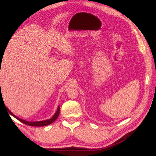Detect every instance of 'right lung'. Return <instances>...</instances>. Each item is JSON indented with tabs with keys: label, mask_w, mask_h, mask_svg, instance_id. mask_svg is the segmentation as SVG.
Here are the masks:
<instances>
[{
	"label": "right lung",
	"mask_w": 156,
	"mask_h": 156,
	"mask_svg": "<svg viewBox=\"0 0 156 156\" xmlns=\"http://www.w3.org/2000/svg\"><path fill=\"white\" fill-rule=\"evenodd\" d=\"M1 96H2V93L1 92L0 93V98ZM6 108H7V107H6ZM7 110H8V111H9V113H10L12 115V116H13L16 119H17L18 121H20V122L26 124V125L33 126H44L49 125H50V124L53 123L55 121V120L58 118V115H59V113H60V106L58 105L57 110V111H56V113L54 114L53 116L52 117L51 119L45 120V121H25V120L20 119L19 117L16 116V115H14L8 108H7Z\"/></svg>",
	"instance_id": "right-lung-1"
}]
</instances>
